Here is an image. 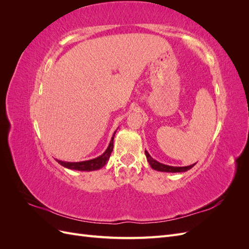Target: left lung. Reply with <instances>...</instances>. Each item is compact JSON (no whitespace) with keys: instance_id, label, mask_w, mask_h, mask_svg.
Returning <instances> with one entry per match:
<instances>
[{"instance_id":"1","label":"left lung","mask_w":249,"mask_h":249,"mask_svg":"<svg viewBox=\"0 0 249 249\" xmlns=\"http://www.w3.org/2000/svg\"><path fill=\"white\" fill-rule=\"evenodd\" d=\"M145 156H146L147 162L150 165V167H152L155 170H157V171H162V172H185L187 170L191 169L195 165V164H192V165H189V166H183V167L169 166V165L162 164L160 162L156 161L155 159H153V158L150 157V155L147 153V150H145Z\"/></svg>"}]
</instances>
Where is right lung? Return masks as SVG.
<instances>
[{
	"mask_svg": "<svg viewBox=\"0 0 249 249\" xmlns=\"http://www.w3.org/2000/svg\"><path fill=\"white\" fill-rule=\"evenodd\" d=\"M115 133H116V131L114 132V134H113L111 141L109 143V146L107 147L106 150H105V153L103 155H101L100 157L94 158V159H91V160L82 161V162H64V161H60V160H57V162L60 165H62L63 167L69 168V169H73V170H79V171L99 170L103 166H105V165H106V163L108 162L109 158L111 156V153L113 150V140H114Z\"/></svg>",
	"mask_w": 249,
	"mask_h": 249,
	"instance_id": "obj_1",
	"label": "right lung"
}]
</instances>
